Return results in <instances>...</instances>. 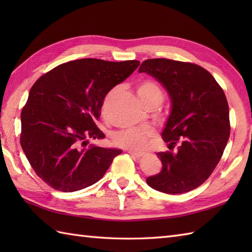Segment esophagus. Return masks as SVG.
Returning <instances> with one entry per match:
<instances>
[{
    "label": "esophagus",
    "mask_w": 252,
    "mask_h": 252,
    "mask_svg": "<svg viewBox=\"0 0 252 252\" xmlns=\"http://www.w3.org/2000/svg\"><path fill=\"white\" fill-rule=\"evenodd\" d=\"M129 154H130V155H132V156L136 157V158H142V157L145 156V154H143V153H137V152H133V151H129Z\"/></svg>",
    "instance_id": "34e87169"
}]
</instances>
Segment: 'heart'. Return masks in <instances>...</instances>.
<instances>
[{
  "instance_id": "b5f03b06",
  "label": "heart",
  "mask_w": 252,
  "mask_h": 252,
  "mask_svg": "<svg viewBox=\"0 0 252 252\" xmlns=\"http://www.w3.org/2000/svg\"><path fill=\"white\" fill-rule=\"evenodd\" d=\"M136 92L141 100L147 107L158 105L162 98V90L160 85L153 79H143L136 84ZM111 95L109 93L108 97ZM155 135V132L151 127L137 126L130 129L121 130L115 133L114 143L117 146L123 148L133 149V151H142L147 146L148 142Z\"/></svg>"
}]
</instances>
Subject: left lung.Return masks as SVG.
I'll return each mask as SVG.
<instances>
[{
    "instance_id": "obj_1",
    "label": "left lung",
    "mask_w": 252,
    "mask_h": 252,
    "mask_svg": "<svg viewBox=\"0 0 252 252\" xmlns=\"http://www.w3.org/2000/svg\"><path fill=\"white\" fill-rule=\"evenodd\" d=\"M138 71L161 82L172 100L162 132L170 151L157 154L162 170L147 178V184L167 194L195 189L216 169L228 141L231 123L224 91L210 72L192 63L153 58L144 61Z\"/></svg>"
}]
</instances>
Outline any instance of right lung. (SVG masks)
I'll use <instances>...</instances> for the list:
<instances>
[{"instance_id": "1", "label": "right lung", "mask_w": 252, "mask_h": 252, "mask_svg": "<svg viewBox=\"0 0 252 252\" xmlns=\"http://www.w3.org/2000/svg\"><path fill=\"white\" fill-rule=\"evenodd\" d=\"M138 66V61L83 58L53 68L32 85L20 115V145L52 189L68 192L93 185L121 154L88 140L105 137L96 120L106 95Z\"/></svg>"}]
</instances>
